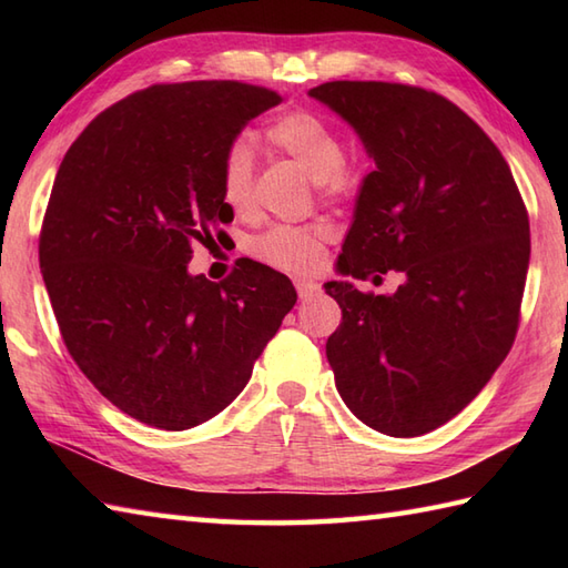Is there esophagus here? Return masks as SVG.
<instances>
[{
	"mask_svg": "<svg viewBox=\"0 0 568 568\" xmlns=\"http://www.w3.org/2000/svg\"><path fill=\"white\" fill-rule=\"evenodd\" d=\"M295 287H297V295L300 300H310L315 297L322 287L317 281H310V277H295Z\"/></svg>",
	"mask_w": 568,
	"mask_h": 568,
	"instance_id": "esophagus-1",
	"label": "esophagus"
}]
</instances>
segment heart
Instances as JSON below:
<instances>
[{
	"label": "heart",
	"instance_id": "heart-1",
	"mask_svg": "<svg viewBox=\"0 0 568 568\" xmlns=\"http://www.w3.org/2000/svg\"><path fill=\"white\" fill-rule=\"evenodd\" d=\"M268 146L291 155L317 180V185L332 197L352 195L358 185V173L344 161V141L327 116L315 110H291L263 129ZM253 175L256 161L244 141H232L224 149L220 165V192L229 210L246 212L253 200ZM327 229L322 224H277L258 234L248 251L258 261L283 271H307L322 256Z\"/></svg>",
	"mask_w": 568,
	"mask_h": 568
}]
</instances>
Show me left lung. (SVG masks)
Wrapping results in <instances>:
<instances>
[{"label": "left lung", "mask_w": 568, "mask_h": 568, "mask_svg": "<svg viewBox=\"0 0 568 568\" xmlns=\"http://www.w3.org/2000/svg\"><path fill=\"white\" fill-rule=\"evenodd\" d=\"M352 124L376 171L361 185L339 273L403 275L393 295L324 283L336 390L368 427L419 437L484 390L520 324L529 216L508 161L466 112L403 82L310 90Z\"/></svg>", "instance_id": "1"}]
</instances>
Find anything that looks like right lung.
Instances as JSON below:
<instances>
[{
  "mask_svg": "<svg viewBox=\"0 0 568 568\" xmlns=\"http://www.w3.org/2000/svg\"><path fill=\"white\" fill-rule=\"evenodd\" d=\"M275 90L239 80L163 82L106 106L58 168L39 236L43 283L78 368L143 425L197 427L244 390L297 293L241 261L190 275L192 244L234 220L224 149Z\"/></svg>",
  "mask_w": 568,
  "mask_h": 568,
  "instance_id": "add662e5",
  "label": "right lung"
}]
</instances>
